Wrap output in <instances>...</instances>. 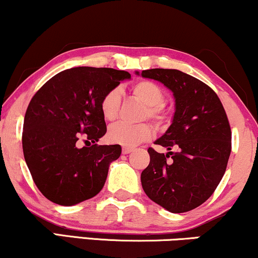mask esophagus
<instances>
[{"label": "esophagus", "mask_w": 258, "mask_h": 258, "mask_svg": "<svg viewBox=\"0 0 258 258\" xmlns=\"http://www.w3.org/2000/svg\"><path fill=\"white\" fill-rule=\"evenodd\" d=\"M122 152H123V154H129L130 152H133V148L132 147H123Z\"/></svg>", "instance_id": "34e87169"}]
</instances>
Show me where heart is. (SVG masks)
Returning <instances> with one entry per match:
<instances>
[{
  "label": "heart",
  "instance_id": "obj_1",
  "mask_svg": "<svg viewBox=\"0 0 258 258\" xmlns=\"http://www.w3.org/2000/svg\"><path fill=\"white\" fill-rule=\"evenodd\" d=\"M133 94L146 105L144 117H149L157 123H161L165 118L163 109L164 92L157 84L152 81H140L133 86ZM119 90L114 88L104 95L100 103V111L106 120H113L118 113ZM152 136V128L147 123L128 124L116 123L111 125L107 132V140L112 144L134 147L146 141Z\"/></svg>",
  "mask_w": 258,
  "mask_h": 258
}]
</instances>
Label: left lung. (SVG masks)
<instances>
[{
	"label": "left lung",
	"mask_w": 258,
	"mask_h": 258,
	"mask_svg": "<svg viewBox=\"0 0 258 258\" xmlns=\"http://www.w3.org/2000/svg\"><path fill=\"white\" fill-rule=\"evenodd\" d=\"M172 92L174 113L166 133L148 148L151 161L141 173L146 195L171 213H184L206 202L220 183L231 154V128L215 92L177 69L136 72ZM174 151H172V149Z\"/></svg>",
	"instance_id": "8db88e82"
}]
</instances>
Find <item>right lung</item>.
<instances>
[{"label": "right lung", "mask_w": 258, "mask_h": 258, "mask_svg": "<svg viewBox=\"0 0 258 258\" xmlns=\"http://www.w3.org/2000/svg\"><path fill=\"white\" fill-rule=\"evenodd\" d=\"M128 72L75 67L43 85L28 104L22 149L40 192L61 206H74L103 189L110 164L122 153L119 145L99 146L106 134L100 103ZM94 144L80 149L77 140Z\"/></svg>", "instance_id": "obj_1"}]
</instances>
